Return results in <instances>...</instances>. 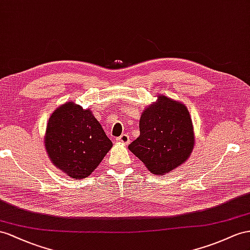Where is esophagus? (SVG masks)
Here are the masks:
<instances>
[{"instance_id":"1","label":"esophagus","mask_w":250,"mask_h":250,"mask_svg":"<svg viewBox=\"0 0 250 250\" xmlns=\"http://www.w3.org/2000/svg\"><path fill=\"white\" fill-rule=\"evenodd\" d=\"M117 142L120 143V144L127 145V144L130 143V136L126 135V134H123V135L117 138Z\"/></svg>"}]
</instances>
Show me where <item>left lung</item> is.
Segmentation results:
<instances>
[{
  "mask_svg": "<svg viewBox=\"0 0 250 250\" xmlns=\"http://www.w3.org/2000/svg\"><path fill=\"white\" fill-rule=\"evenodd\" d=\"M139 131L129 149L153 174L165 175L180 167L193 150L194 132L188 108L164 95L145 108Z\"/></svg>",
  "mask_w": 250,
  "mask_h": 250,
  "instance_id": "left-lung-1",
  "label": "left lung"
}]
</instances>
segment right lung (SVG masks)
<instances>
[{"mask_svg":"<svg viewBox=\"0 0 250 250\" xmlns=\"http://www.w3.org/2000/svg\"><path fill=\"white\" fill-rule=\"evenodd\" d=\"M44 144L50 161L73 178L87 177L113 146L92 111L72 101L50 115Z\"/></svg>","mask_w":250,"mask_h":250,"instance_id":"obj_1","label":"right lung"}]
</instances>
